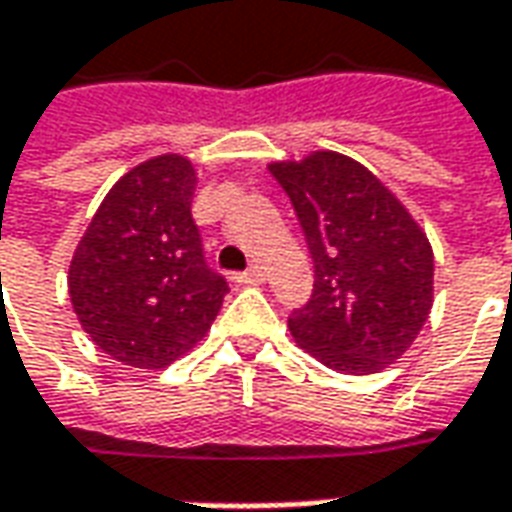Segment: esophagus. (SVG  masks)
<instances>
[{
    "label": "esophagus",
    "instance_id": "1",
    "mask_svg": "<svg viewBox=\"0 0 512 512\" xmlns=\"http://www.w3.org/2000/svg\"><path fill=\"white\" fill-rule=\"evenodd\" d=\"M266 280V269L263 266H252V269L241 271V274H235V283H243V285H257Z\"/></svg>",
    "mask_w": 512,
    "mask_h": 512
}]
</instances>
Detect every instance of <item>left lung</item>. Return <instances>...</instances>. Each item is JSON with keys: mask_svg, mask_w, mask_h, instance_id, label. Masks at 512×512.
Segmentation results:
<instances>
[{"mask_svg": "<svg viewBox=\"0 0 512 512\" xmlns=\"http://www.w3.org/2000/svg\"><path fill=\"white\" fill-rule=\"evenodd\" d=\"M269 170L314 257V294L288 316L291 336L336 373L384 370L429 319L434 255L426 232L350 156L316 151Z\"/></svg>", "mask_w": 512, "mask_h": 512, "instance_id": "obj_1", "label": "left lung"}]
</instances>
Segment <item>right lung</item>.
<instances>
[{"instance_id": "obj_1", "label": "right lung", "mask_w": 512, "mask_h": 512, "mask_svg": "<svg viewBox=\"0 0 512 512\" xmlns=\"http://www.w3.org/2000/svg\"><path fill=\"white\" fill-rule=\"evenodd\" d=\"M193 193L190 159L142 162L111 187L72 257L78 322L128 367L162 370L196 347L229 291L204 260Z\"/></svg>"}]
</instances>
